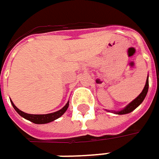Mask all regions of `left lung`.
Instances as JSON below:
<instances>
[{
  "mask_svg": "<svg viewBox=\"0 0 159 159\" xmlns=\"http://www.w3.org/2000/svg\"><path fill=\"white\" fill-rule=\"evenodd\" d=\"M148 89H149V80L146 79V83H145V85H144V88L142 90V92L139 94V96L137 98H135L133 101L131 102H129V104L127 106L125 107V109H123L122 111H114V113H116L117 115H124V114H128L129 112H131L132 111H134L137 107H139L142 102L143 101V99L145 98L146 95H147L148 92Z\"/></svg>",
  "mask_w": 159,
  "mask_h": 159,
  "instance_id": "8db88e82",
  "label": "left lung"
}]
</instances>
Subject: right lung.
<instances>
[{
	"mask_svg": "<svg viewBox=\"0 0 159 159\" xmlns=\"http://www.w3.org/2000/svg\"><path fill=\"white\" fill-rule=\"evenodd\" d=\"M11 103L14 109L16 110V112L20 115V116L24 117L27 120H30V122L34 123V124H37V125H43V124H48L52 121L56 120L57 118H59L60 116H62L65 111H67L68 107H69V102L66 103V105L60 111L53 112V113H49V114H44V115H34V114H28L23 111H20L17 107L14 104V102L11 101Z\"/></svg>",
	"mask_w": 159,
	"mask_h": 159,
	"instance_id": "obj_1",
	"label": "right lung"
}]
</instances>
